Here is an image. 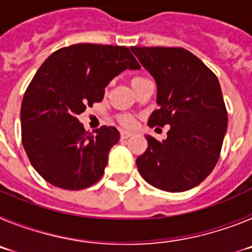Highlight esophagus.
I'll list each match as a JSON object with an SVG mask.
<instances>
[{
	"label": "esophagus",
	"mask_w": 252,
	"mask_h": 252,
	"mask_svg": "<svg viewBox=\"0 0 252 252\" xmlns=\"http://www.w3.org/2000/svg\"><path fill=\"white\" fill-rule=\"evenodd\" d=\"M132 135H133V133L130 132V131H126V130H122L121 131V137H122V139H127V137L132 136Z\"/></svg>",
	"instance_id": "34e87169"
}]
</instances>
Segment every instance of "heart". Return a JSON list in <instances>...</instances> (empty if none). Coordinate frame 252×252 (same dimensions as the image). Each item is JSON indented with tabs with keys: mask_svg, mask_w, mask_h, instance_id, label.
<instances>
[{
	"mask_svg": "<svg viewBox=\"0 0 252 252\" xmlns=\"http://www.w3.org/2000/svg\"><path fill=\"white\" fill-rule=\"evenodd\" d=\"M145 79H148V78L145 77H141V75H136V77H133L132 79H131V86H133V84H136V83H140V82L142 81H145ZM121 122L122 124L125 125V126H132L133 121L131 117H121Z\"/></svg>",
	"mask_w": 252,
	"mask_h": 252,
	"instance_id": "heart-1",
	"label": "heart"
}]
</instances>
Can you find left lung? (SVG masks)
Masks as SVG:
<instances>
[{
	"label": "left lung",
	"instance_id": "left-lung-1",
	"mask_svg": "<svg viewBox=\"0 0 252 252\" xmlns=\"http://www.w3.org/2000/svg\"><path fill=\"white\" fill-rule=\"evenodd\" d=\"M131 50L157 81L159 108L148 125L170 126L166 140L145 136L148 149L136 159L140 174L166 192L194 188L215 169L227 130L220 82L183 48L131 46Z\"/></svg>",
	"mask_w": 252,
	"mask_h": 252
}]
</instances>
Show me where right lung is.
Segmentation results:
<instances>
[{"label":"right lung","instance_id":"add662e5","mask_svg":"<svg viewBox=\"0 0 252 252\" xmlns=\"http://www.w3.org/2000/svg\"><path fill=\"white\" fill-rule=\"evenodd\" d=\"M126 46L75 44L54 51L29 84L21 104V137L31 165L48 183L81 190L104 173L119 130H84L77 116L101 102L125 69H140Z\"/></svg>","mask_w":252,"mask_h":252}]
</instances>
